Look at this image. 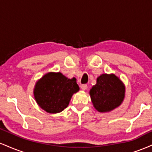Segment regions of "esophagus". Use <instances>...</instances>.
Instances as JSON below:
<instances>
[{
    "label": "esophagus",
    "mask_w": 152,
    "mask_h": 152,
    "mask_svg": "<svg viewBox=\"0 0 152 152\" xmlns=\"http://www.w3.org/2000/svg\"><path fill=\"white\" fill-rule=\"evenodd\" d=\"M81 88L83 91H86L88 88V86L86 84H82V85H81Z\"/></svg>",
    "instance_id": "esophagus-1"
}]
</instances>
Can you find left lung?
<instances>
[{"instance_id": "left-lung-1", "label": "left lung", "mask_w": 152, "mask_h": 152, "mask_svg": "<svg viewBox=\"0 0 152 152\" xmlns=\"http://www.w3.org/2000/svg\"><path fill=\"white\" fill-rule=\"evenodd\" d=\"M91 102L99 113H108L118 107L125 97V86L114 74H103L89 91Z\"/></svg>"}]
</instances>
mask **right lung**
I'll return each instance as SVG.
<instances>
[{
  "instance_id": "add662e5",
  "label": "right lung",
  "mask_w": 152,
  "mask_h": 152,
  "mask_svg": "<svg viewBox=\"0 0 152 152\" xmlns=\"http://www.w3.org/2000/svg\"><path fill=\"white\" fill-rule=\"evenodd\" d=\"M76 78L61 72H48L37 81L33 94L36 103L48 113L56 114L68 107L71 97L79 91Z\"/></svg>"
}]
</instances>
